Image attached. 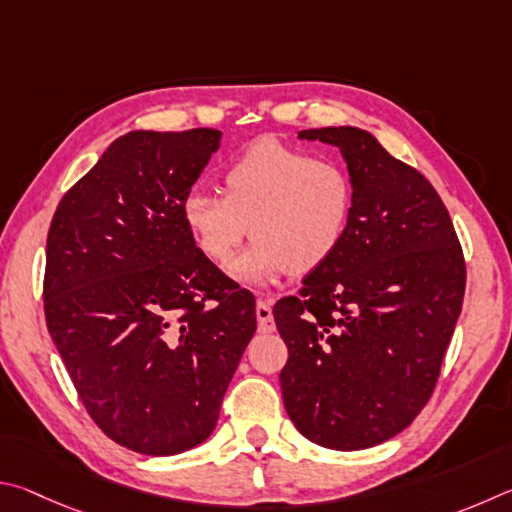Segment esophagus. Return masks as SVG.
I'll use <instances>...</instances> for the list:
<instances>
[{
    "instance_id": "34e87169",
    "label": "esophagus",
    "mask_w": 512,
    "mask_h": 512,
    "mask_svg": "<svg viewBox=\"0 0 512 512\" xmlns=\"http://www.w3.org/2000/svg\"><path fill=\"white\" fill-rule=\"evenodd\" d=\"M256 319H258V330H261V333H272L276 328L274 317H272V306L263 299H258L256 303Z\"/></svg>"
}]
</instances>
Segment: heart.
I'll use <instances>...</instances> for the list:
<instances>
[{"mask_svg":"<svg viewBox=\"0 0 512 512\" xmlns=\"http://www.w3.org/2000/svg\"><path fill=\"white\" fill-rule=\"evenodd\" d=\"M222 193L195 188L184 197L182 220L215 265L229 261L247 231L254 236L229 265V274L245 285L326 265L346 238L355 206L344 166L276 139H258L242 150L224 168Z\"/></svg>","mask_w":512,"mask_h":512,"instance_id":"b5f03b06","label":"heart"}]
</instances>
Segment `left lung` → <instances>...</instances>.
Segmentation results:
<instances>
[{
    "instance_id": "obj_1",
    "label": "left lung",
    "mask_w": 512,
    "mask_h": 512,
    "mask_svg": "<svg viewBox=\"0 0 512 512\" xmlns=\"http://www.w3.org/2000/svg\"><path fill=\"white\" fill-rule=\"evenodd\" d=\"M342 152L353 218L335 256L274 306L288 346L283 405L328 450L389 441L427 405L461 315L465 261L445 204L371 132L301 130Z\"/></svg>"
}]
</instances>
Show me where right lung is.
<instances>
[{
	"label": "right lung",
	"instance_id": "obj_1",
	"mask_svg": "<svg viewBox=\"0 0 512 512\" xmlns=\"http://www.w3.org/2000/svg\"><path fill=\"white\" fill-rule=\"evenodd\" d=\"M220 139L213 128L123 134L49 227V335L94 423L139 454H179L211 436L256 333L254 297L182 220Z\"/></svg>",
	"mask_w": 512,
	"mask_h": 512
}]
</instances>
